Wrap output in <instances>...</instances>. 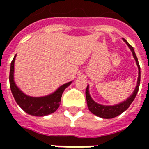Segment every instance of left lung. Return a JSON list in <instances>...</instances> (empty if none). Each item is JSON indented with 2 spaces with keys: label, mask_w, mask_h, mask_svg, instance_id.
I'll use <instances>...</instances> for the list:
<instances>
[{
  "label": "left lung",
  "mask_w": 149,
  "mask_h": 149,
  "mask_svg": "<svg viewBox=\"0 0 149 149\" xmlns=\"http://www.w3.org/2000/svg\"><path fill=\"white\" fill-rule=\"evenodd\" d=\"M123 40L126 42V44L128 45V46L129 47V49H131L133 55L134 57L135 60H136V63H137V65L139 67V78H138V84L136 86V89H134L133 95L129 97L128 100H126L125 101H123L122 103H120L119 104L113 106H105V105H101L97 103H95L94 100L91 99L90 95L89 94V86H87L86 90H85V95H86V100H87V105L89 108V111L91 112L92 113H94L95 115L99 116L100 118H114L121 114L123 112H124L128 108H129L130 104H132V102L134 101L135 99L137 93L139 91V84H140V66L139 64V60L138 58L136 56L134 52V48L129 45L127 40H125L123 39Z\"/></svg>",
  "instance_id": "1"
}]
</instances>
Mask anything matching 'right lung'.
<instances>
[{"label": "right lung", "mask_w": 149, "mask_h": 149, "mask_svg": "<svg viewBox=\"0 0 149 149\" xmlns=\"http://www.w3.org/2000/svg\"><path fill=\"white\" fill-rule=\"evenodd\" d=\"M15 58V56L10 64L9 79H10V87L16 103L24 111L34 116H45L56 111L57 109L60 107V100L63 92L70 84L71 82L63 84L52 95L45 97L34 98V97L27 96L16 87L14 82L13 74H14Z\"/></svg>", "instance_id": "obj_1"}]
</instances>
